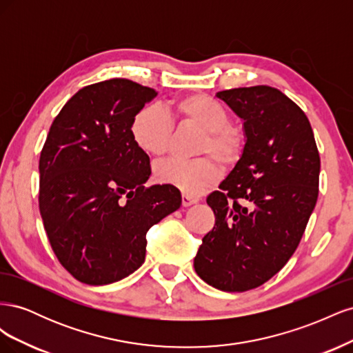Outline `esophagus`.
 <instances>
[{"label": "esophagus", "mask_w": 353, "mask_h": 353, "mask_svg": "<svg viewBox=\"0 0 353 353\" xmlns=\"http://www.w3.org/2000/svg\"><path fill=\"white\" fill-rule=\"evenodd\" d=\"M194 203H197V197L183 193V206H185V208H187V206L194 205Z\"/></svg>", "instance_id": "obj_1"}]
</instances>
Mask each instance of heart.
Instances as JSON below:
<instances>
[{"mask_svg": "<svg viewBox=\"0 0 353 353\" xmlns=\"http://www.w3.org/2000/svg\"><path fill=\"white\" fill-rule=\"evenodd\" d=\"M203 131L197 145L199 154H209L223 166H231L243 154L244 132L230 122V113L206 94H188L157 108H144L131 123L132 140L141 152L152 157H163L172 138L174 123ZM213 159L205 156L193 160L170 159L156 168L159 183L172 185L190 196H199L216 184L221 169Z\"/></svg>", "mask_w": 353, "mask_h": 353, "instance_id": "1", "label": "heart"}]
</instances>
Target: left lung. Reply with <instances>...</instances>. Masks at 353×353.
I'll return each instance as SVG.
<instances>
[{"label":"left lung","instance_id":"1","mask_svg":"<svg viewBox=\"0 0 353 353\" xmlns=\"http://www.w3.org/2000/svg\"><path fill=\"white\" fill-rule=\"evenodd\" d=\"M243 119L245 144L219 191L206 199L215 225L194 270L222 292L262 285L292 258L316 205L319 153L299 105L268 85L216 92Z\"/></svg>","mask_w":353,"mask_h":353}]
</instances>
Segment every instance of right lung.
<instances>
[{
  "instance_id": "add662e5",
  "label": "right lung",
  "mask_w": 353,
  "mask_h": 353,
  "mask_svg": "<svg viewBox=\"0 0 353 353\" xmlns=\"http://www.w3.org/2000/svg\"><path fill=\"white\" fill-rule=\"evenodd\" d=\"M157 95L130 79L81 88L52 121L39 157V212L51 249L90 285L119 281L145 259L147 231L181 206L179 190L144 183L150 157L131 135Z\"/></svg>"
}]
</instances>
